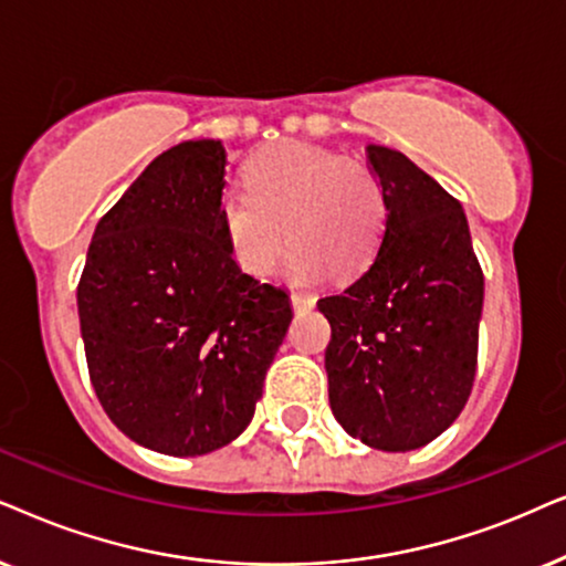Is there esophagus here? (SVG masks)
<instances>
[{
    "label": "esophagus",
    "instance_id": "1",
    "mask_svg": "<svg viewBox=\"0 0 566 566\" xmlns=\"http://www.w3.org/2000/svg\"><path fill=\"white\" fill-rule=\"evenodd\" d=\"M313 305H315V297L313 295H307V292H292V307H295L297 313L311 311Z\"/></svg>",
    "mask_w": 566,
    "mask_h": 566
}]
</instances>
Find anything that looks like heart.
Here are the masks:
<instances>
[{"label":"heart","mask_w":566,"mask_h":566,"mask_svg":"<svg viewBox=\"0 0 566 566\" xmlns=\"http://www.w3.org/2000/svg\"><path fill=\"white\" fill-rule=\"evenodd\" d=\"M248 188H224L217 199L224 240L238 266L269 274L284 240L292 282L326 271L352 279L370 266L388 224V193L361 163L305 142L263 149L245 168Z\"/></svg>","instance_id":"obj_1"}]
</instances>
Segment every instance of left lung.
Returning a JSON list of instances; mask_svg holds the SVG:
<instances>
[{
	"label": "left lung",
	"mask_w": 566,
	"mask_h": 566,
	"mask_svg": "<svg viewBox=\"0 0 566 566\" xmlns=\"http://www.w3.org/2000/svg\"><path fill=\"white\" fill-rule=\"evenodd\" d=\"M367 155L388 224L357 282L318 300L331 323L328 401L352 437L403 453L440 437L469 401L484 271L455 196L396 149Z\"/></svg>",
	"instance_id": "left-lung-1"
}]
</instances>
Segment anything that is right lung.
<instances>
[{"label":"right lung","instance_id":"1","mask_svg":"<svg viewBox=\"0 0 566 566\" xmlns=\"http://www.w3.org/2000/svg\"><path fill=\"white\" fill-rule=\"evenodd\" d=\"M224 147L165 149L101 217L77 284L97 401L165 455H205L253 419L292 321L290 295L243 274L217 199Z\"/></svg>","mask_w":566,"mask_h":566}]
</instances>
